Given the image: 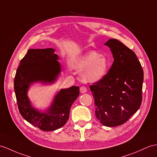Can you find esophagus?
Listing matches in <instances>:
<instances>
[{
	"mask_svg": "<svg viewBox=\"0 0 157 157\" xmlns=\"http://www.w3.org/2000/svg\"><path fill=\"white\" fill-rule=\"evenodd\" d=\"M86 88L85 86H81V88H80V92H81V93L83 94V93H86Z\"/></svg>",
	"mask_w": 157,
	"mask_h": 157,
	"instance_id": "1",
	"label": "esophagus"
}]
</instances>
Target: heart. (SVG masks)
<instances>
[{
  "label": "heart",
  "mask_w": 157,
  "mask_h": 157,
  "mask_svg": "<svg viewBox=\"0 0 157 157\" xmlns=\"http://www.w3.org/2000/svg\"><path fill=\"white\" fill-rule=\"evenodd\" d=\"M76 69L82 70L81 78L85 82H98L105 77L109 68V63L105 56L95 51H90L78 57L72 62Z\"/></svg>",
  "instance_id": "1"
}]
</instances>
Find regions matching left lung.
Returning a JSON list of instances; mask_svg holds the SVG:
<instances>
[{"instance_id":"obj_1","label":"left lung","mask_w":157,"mask_h":157,"mask_svg":"<svg viewBox=\"0 0 157 157\" xmlns=\"http://www.w3.org/2000/svg\"><path fill=\"white\" fill-rule=\"evenodd\" d=\"M105 45L110 48L114 62L105 77L90 89L97 119L102 125L113 127L126 123L140 108L144 75L132 50L114 39Z\"/></svg>"}]
</instances>
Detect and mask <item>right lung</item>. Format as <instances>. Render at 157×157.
Returning <instances> with one entry per match:
<instances>
[{
	"label": "right lung",
	"mask_w": 157,
	"mask_h": 157,
	"mask_svg": "<svg viewBox=\"0 0 157 157\" xmlns=\"http://www.w3.org/2000/svg\"><path fill=\"white\" fill-rule=\"evenodd\" d=\"M55 49H29L20 62L15 75L14 89L22 117L44 131H52L67 123L71 106L79 95V87L72 86L56 92L47 109L34 107L28 96L36 83L49 85L56 82L62 71Z\"/></svg>",
	"instance_id": "obj_1"
}]
</instances>
